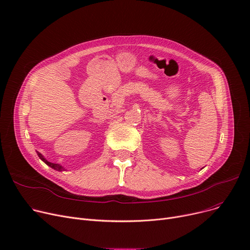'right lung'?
Here are the masks:
<instances>
[{"label": "right lung", "mask_w": 250, "mask_h": 250, "mask_svg": "<svg viewBox=\"0 0 250 250\" xmlns=\"http://www.w3.org/2000/svg\"><path fill=\"white\" fill-rule=\"evenodd\" d=\"M38 154V157L39 158H41L46 165H48L49 167H51V168H54L55 170H58V171H62V167L61 166V165H59V164H56V163H51V162H48L47 160H45L44 158H43V156L42 155V154H39V153H37Z\"/></svg>", "instance_id": "obj_1"}]
</instances>
